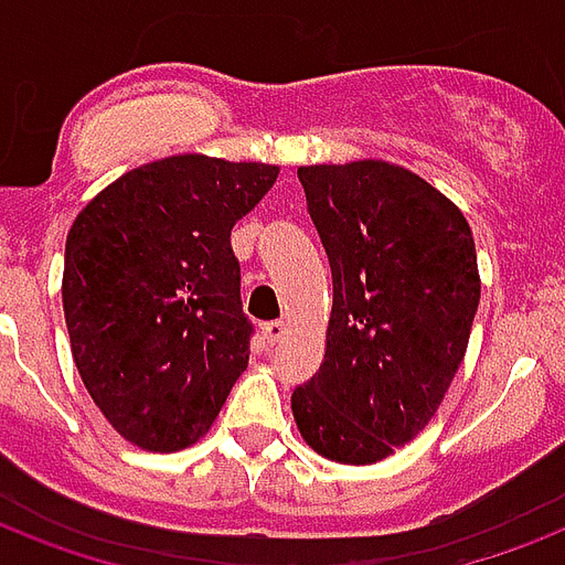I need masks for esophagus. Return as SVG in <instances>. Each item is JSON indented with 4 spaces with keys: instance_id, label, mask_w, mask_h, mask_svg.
<instances>
[{
    "instance_id": "34e87169",
    "label": "esophagus",
    "mask_w": 565,
    "mask_h": 565,
    "mask_svg": "<svg viewBox=\"0 0 565 565\" xmlns=\"http://www.w3.org/2000/svg\"><path fill=\"white\" fill-rule=\"evenodd\" d=\"M281 334H284V322L281 320L264 322V338L269 340V343H275V340H281Z\"/></svg>"
}]
</instances>
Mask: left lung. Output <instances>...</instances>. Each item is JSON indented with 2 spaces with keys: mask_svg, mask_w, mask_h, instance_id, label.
Instances as JSON below:
<instances>
[{
  "mask_svg": "<svg viewBox=\"0 0 565 565\" xmlns=\"http://www.w3.org/2000/svg\"><path fill=\"white\" fill-rule=\"evenodd\" d=\"M308 213L329 254L326 359L292 391L301 438L331 462L373 465L441 406L480 305L462 210L382 159L305 166Z\"/></svg>",
  "mask_w": 565,
  "mask_h": 565,
  "instance_id": "obj_1",
  "label": "left lung"
}]
</instances>
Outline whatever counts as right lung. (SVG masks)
<instances>
[{"label":"right lung","mask_w":565,"mask_h":565,"mask_svg":"<svg viewBox=\"0 0 565 565\" xmlns=\"http://www.w3.org/2000/svg\"><path fill=\"white\" fill-rule=\"evenodd\" d=\"M278 166L183 153L132 168L76 215L62 301L88 394L120 436L174 454L213 426L248 367L231 231Z\"/></svg>","instance_id":"obj_1"}]
</instances>
